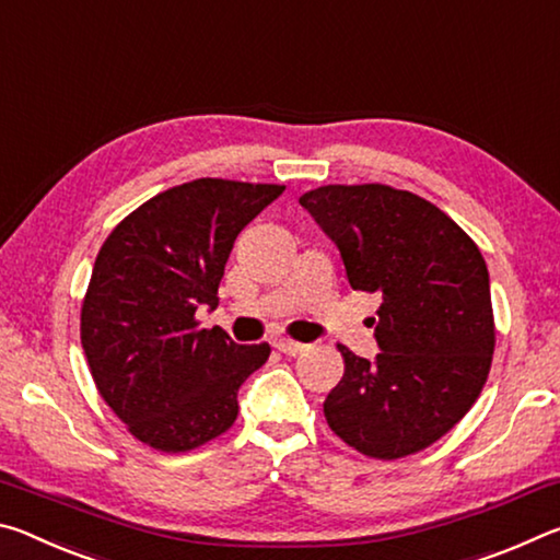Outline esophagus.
Instances as JSON below:
<instances>
[{
  "label": "esophagus",
  "instance_id": "obj_1",
  "mask_svg": "<svg viewBox=\"0 0 560 560\" xmlns=\"http://www.w3.org/2000/svg\"><path fill=\"white\" fill-rule=\"evenodd\" d=\"M277 348L281 350V353H287V355H299L308 346L306 343H296V340H289V338H279L277 340Z\"/></svg>",
  "mask_w": 560,
  "mask_h": 560
}]
</instances>
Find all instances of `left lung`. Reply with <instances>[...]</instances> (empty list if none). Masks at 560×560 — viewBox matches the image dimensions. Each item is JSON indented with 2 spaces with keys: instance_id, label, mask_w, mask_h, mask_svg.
<instances>
[{
  "instance_id": "left-lung-1",
  "label": "left lung",
  "mask_w": 560,
  "mask_h": 560,
  "mask_svg": "<svg viewBox=\"0 0 560 560\" xmlns=\"http://www.w3.org/2000/svg\"><path fill=\"white\" fill-rule=\"evenodd\" d=\"M299 205L338 246L355 291L383 299L373 360L338 346L346 373L328 428L375 459L415 454L457 424L487 383L494 314L485 257L457 222L405 189L328 185Z\"/></svg>"
}]
</instances>
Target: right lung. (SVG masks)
Wrapping results in <instances>:
<instances>
[{"mask_svg":"<svg viewBox=\"0 0 560 560\" xmlns=\"http://www.w3.org/2000/svg\"><path fill=\"white\" fill-rule=\"evenodd\" d=\"M202 177L128 214L101 246L81 308V343L103 400L140 442L187 452L236 420L242 383L271 348L197 328L217 306L232 244L283 192Z\"/></svg>","mask_w":560,"mask_h":560,"instance_id":"right-lung-1","label":"right lung"}]
</instances>
